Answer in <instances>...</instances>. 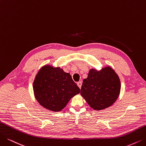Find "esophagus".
Returning a JSON list of instances; mask_svg holds the SVG:
<instances>
[{
    "label": "esophagus",
    "instance_id": "34e87169",
    "mask_svg": "<svg viewBox=\"0 0 146 146\" xmlns=\"http://www.w3.org/2000/svg\"><path fill=\"white\" fill-rule=\"evenodd\" d=\"M77 86L79 87L80 89H81V87L82 86V83H81V81H79V82L77 83Z\"/></svg>",
    "mask_w": 146,
    "mask_h": 146
}]
</instances>
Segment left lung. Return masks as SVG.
<instances>
[{"mask_svg": "<svg viewBox=\"0 0 146 146\" xmlns=\"http://www.w3.org/2000/svg\"><path fill=\"white\" fill-rule=\"evenodd\" d=\"M120 88L117 74L110 66H106L100 71L90 70L88 77L83 80L80 93L90 107L102 110L115 102Z\"/></svg>", "mask_w": 146, "mask_h": 146, "instance_id": "1", "label": "left lung"}]
</instances>
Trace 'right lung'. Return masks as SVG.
Here are the masks:
<instances>
[{"label": "right lung", "mask_w": 146, "mask_h": 146, "mask_svg": "<svg viewBox=\"0 0 146 146\" xmlns=\"http://www.w3.org/2000/svg\"><path fill=\"white\" fill-rule=\"evenodd\" d=\"M33 88L35 97L40 106L55 112L63 110L70 100L80 92L71 75L60 67L51 65L40 69L33 81Z\"/></svg>", "instance_id": "add662e5"}]
</instances>
